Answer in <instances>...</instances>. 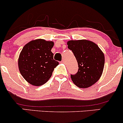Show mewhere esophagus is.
I'll list each match as a JSON object with an SVG mask.
<instances>
[{
    "mask_svg": "<svg viewBox=\"0 0 123 123\" xmlns=\"http://www.w3.org/2000/svg\"><path fill=\"white\" fill-rule=\"evenodd\" d=\"M61 62L62 63H65V60H62Z\"/></svg>",
    "mask_w": 123,
    "mask_h": 123,
    "instance_id": "esophagus-1",
    "label": "esophagus"
}]
</instances>
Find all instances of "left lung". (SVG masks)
I'll use <instances>...</instances> for the list:
<instances>
[{"mask_svg":"<svg viewBox=\"0 0 123 123\" xmlns=\"http://www.w3.org/2000/svg\"><path fill=\"white\" fill-rule=\"evenodd\" d=\"M67 44L78 63L77 72L70 74L73 82L79 88H87L95 84L101 77L104 70V53L91 41L70 40Z\"/></svg>","mask_w":123,"mask_h":123,"instance_id":"8db88e82","label":"left lung"}]
</instances>
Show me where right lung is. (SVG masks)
I'll return each instance as SVG.
<instances>
[{"mask_svg":"<svg viewBox=\"0 0 123 123\" xmlns=\"http://www.w3.org/2000/svg\"><path fill=\"white\" fill-rule=\"evenodd\" d=\"M53 46V42L37 39L26 44L21 51L18 59L19 72L32 85L40 86L46 83L59 64L51 51Z\"/></svg>","mask_w":123,"mask_h":123,"instance_id":"1","label":"right lung"}]
</instances>
